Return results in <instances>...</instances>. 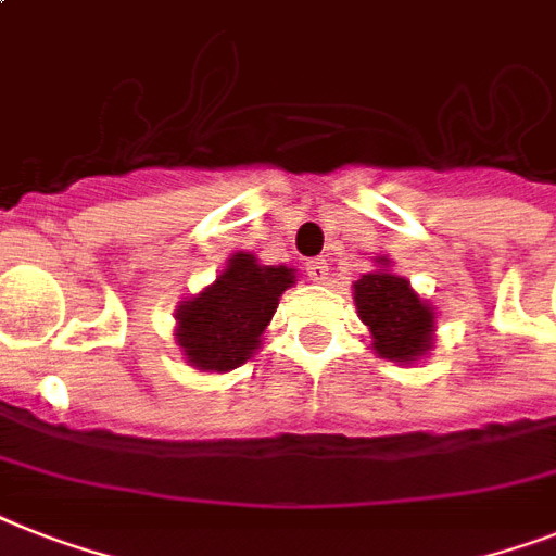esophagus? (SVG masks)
Wrapping results in <instances>:
<instances>
[{"instance_id": "1", "label": "esophagus", "mask_w": 556, "mask_h": 556, "mask_svg": "<svg viewBox=\"0 0 556 556\" xmlns=\"http://www.w3.org/2000/svg\"><path fill=\"white\" fill-rule=\"evenodd\" d=\"M305 270H308V279H314V282H325L328 274H331V265H328V260H311V263L305 265Z\"/></svg>"}]
</instances>
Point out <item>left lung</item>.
I'll use <instances>...</instances> for the list:
<instances>
[{"instance_id":"left-lung-1","label":"left lung","mask_w":556,"mask_h":556,"mask_svg":"<svg viewBox=\"0 0 556 556\" xmlns=\"http://www.w3.org/2000/svg\"><path fill=\"white\" fill-rule=\"evenodd\" d=\"M356 314L371 328L374 349L394 363H408L431 349L434 311L403 277L374 270L354 286Z\"/></svg>"}]
</instances>
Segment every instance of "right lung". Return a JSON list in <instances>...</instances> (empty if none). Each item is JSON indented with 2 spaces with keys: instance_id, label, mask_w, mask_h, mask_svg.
Wrapping results in <instances>:
<instances>
[{
  "instance_id": "right-lung-1",
  "label": "right lung",
  "mask_w": 556,
  "mask_h": 556,
  "mask_svg": "<svg viewBox=\"0 0 556 556\" xmlns=\"http://www.w3.org/2000/svg\"><path fill=\"white\" fill-rule=\"evenodd\" d=\"M291 282L286 265H256L251 254H233L214 286L179 305L176 340L188 363L200 371H231L245 363Z\"/></svg>"
}]
</instances>
